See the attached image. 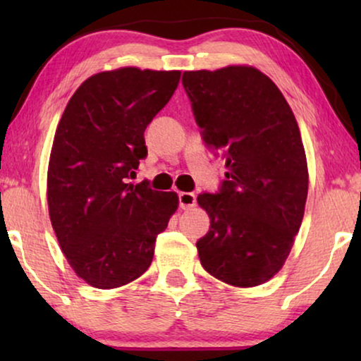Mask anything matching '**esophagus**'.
Returning <instances> with one entry per match:
<instances>
[{
	"label": "esophagus",
	"mask_w": 361,
	"mask_h": 361,
	"mask_svg": "<svg viewBox=\"0 0 361 361\" xmlns=\"http://www.w3.org/2000/svg\"><path fill=\"white\" fill-rule=\"evenodd\" d=\"M195 195L192 192H179V207L182 210H189L195 207Z\"/></svg>",
	"instance_id": "34e87169"
}]
</instances>
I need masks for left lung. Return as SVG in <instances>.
<instances>
[{
  "instance_id": "obj_1",
  "label": "left lung",
  "mask_w": 361,
  "mask_h": 361,
  "mask_svg": "<svg viewBox=\"0 0 361 361\" xmlns=\"http://www.w3.org/2000/svg\"><path fill=\"white\" fill-rule=\"evenodd\" d=\"M182 83L205 145L226 167L219 194L197 197L210 216L197 241L200 263L226 284L255 288L279 273L304 219L309 172L298 121L251 66L189 71Z\"/></svg>"
}]
</instances>
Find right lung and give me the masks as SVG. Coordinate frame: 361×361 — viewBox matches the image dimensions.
Returning <instances> with one entry per match:
<instances>
[{"mask_svg": "<svg viewBox=\"0 0 361 361\" xmlns=\"http://www.w3.org/2000/svg\"><path fill=\"white\" fill-rule=\"evenodd\" d=\"M180 71L121 67L88 77L54 136L47 205L78 278L115 289L151 266L156 236L179 207L176 192L130 184L147 154L145 130L174 95Z\"/></svg>", "mask_w": 361, "mask_h": 361, "instance_id": "right-lung-1", "label": "right lung"}]
</instances>
